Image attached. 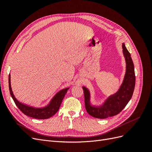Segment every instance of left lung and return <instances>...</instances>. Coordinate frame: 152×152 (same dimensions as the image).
I'll return each mask as SVG.
<instances>
[{"label":"left lung","mask_w":152,"mask_h":152,"mask_svg":"<svg viewBox=\"0 0 152 152\" xmlns=\"http://www.w3.org/2000/svg\"><path fill=\"white\" fill-rule=\"evenodd\" d=\"M122 49L126 62V72L120 89L115 94L110 96L103 105L93 107L90 104L89 91L86 87H82L86 111L92 117L102 119L116 115L125 108L132 98L136 82L134 64L124 44H122Z\"/></svg>","instance_id":"8db88e82"}]
</instances>
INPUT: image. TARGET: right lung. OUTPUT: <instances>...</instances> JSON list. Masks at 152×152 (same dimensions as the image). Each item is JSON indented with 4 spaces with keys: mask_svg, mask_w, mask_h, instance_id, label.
Returning <instances> with one entry per match:
<instances>
[{
    "mask_svg": "<svg viewBox=\"0 0 152 152\" xmlns=\"http://www.w3.org/2000/svg\"><path fill=\"white\" fill-rule=\"evenodd\" d=\"M9 75V88H10V94L12 99L15 102L17 107L26 115L37 119H46L50 118L56 113L60 107L62 101L65 97L66 92L69 88H65L59 91L58 93L54 96V98L50 101V103L44 108H36L30 107L20 103L16 99L14 96L11 86V77Z\"/></svg>",
    "mask_w": 152,
    "mask_h": 152,
    "instance_id": "right-lung-1",
    "label": "right lung"
}]
</instances>
